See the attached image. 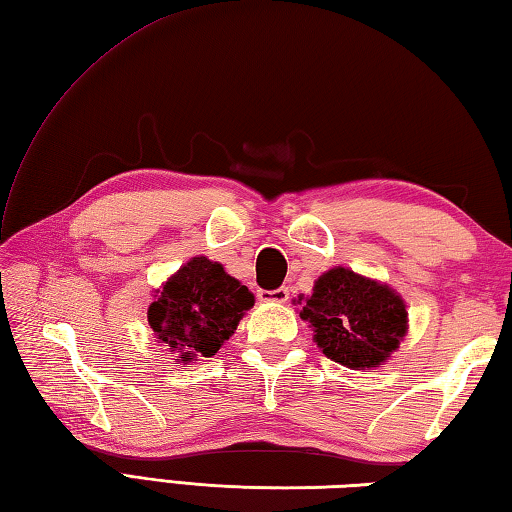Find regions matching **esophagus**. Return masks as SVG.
Wrapping results in <instances>:
<instances>
[{
    "instance_id": "1",
    "label": "esophagus",
    "mask_w": 512,
    "mask_h": 512,
    "mask_svg": "<svg viewBox=\"0 0 512 512\" xmlns=\"http://www.w3.org/2000/svg\"><path fill=\"white\" fill-rule=\"evenodd\" d=\"M289 298V289L287 287H278V289H258V301L260 303H287Z\"/></svg>"
}]
</instances>
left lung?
<instances>
[{"instance_id":"8db88e82","label":"left lung","mask_w":512,"mask_h":512,"mask_svg":"<svg viewBox=\"0 0 512 512\" xmlns=\"http://www.w3.org/2000/svg\"><path fill=\"white\" fill-rule=\"evenodd\" d=\"M298 305L318 350L350 370L381 368L408 334V305L397 289L350 267L327 269Z\"/></svg>"}]
</instances>
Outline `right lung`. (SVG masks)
<instances>
[{
  "mask_svg": "<svg viewBox=\"0 0 512 512\" xmlns=\"http://www.w3.org/2000/svg\"><path fill=\"white\" fill-rule=\"evenodd\" d=\"M252 307L254 294L223 265L194 256L153 289L147 321L173 361L189 365L214 356Z\"/></svg>",
  "mask_w": 512,
  "mask_h": 512,
  "instance_id": "add662e5",
  "label": "right lung"
}]
</instances>
